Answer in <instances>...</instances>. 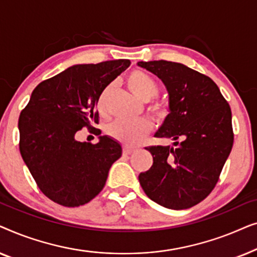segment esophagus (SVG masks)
<instances>
[{
    "label": "esophagus",
    "mask_w": 257,
    "mask_h": 257,
    "mask_svg": "<svg viewBox=\"0 0 257 257\" xmlns=\"http://www.w3.org/2000/svg\"><path fill=\"white\" fill-rule=\"evenodd\" d=\"M135 149H132V147H127V146H124L122 147V153L124 154H132L135 152Z\"/></svg>",
    "instance_id": "obj_1"
}]
</instances>
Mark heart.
Instances as JSON below:
<instances>
[{
    "instance_id": "obj_1",
    "label": "heart",
    "mask_w": 257,
    "mask_h": 257,
    "mask_svg": "<svg viewBox=\"0 0 257 257\" xmlns=\"http://www.w3.org/2000/svg\"><path fill=\"white\" fill-rule=\"evenodd\" d=\"M126 85L133 94L139 99L149 101L147 111L158 120H164L170 113V107L165 101L154 98L159 93V84L149 73L142 70H133L126 77ZM110 86L101 91L97 100V108L100 113L106 110V98ZM152 121L147 118L133 119H117L107 126L106 132L112 138L118 140L127 146L138 145L145 139V137L152 131Z\"/></svg>"
}]
</instances>
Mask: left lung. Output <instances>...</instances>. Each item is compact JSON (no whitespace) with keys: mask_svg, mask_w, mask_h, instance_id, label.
<instances>
[{"mask_svg":"<svg viewBox=\"0 0 257 257\" xmlns=\"http://www.w3.org/2000/svg\"><path fill=\"white\" fill-rule=\"evenodd\" d=\"M159 77L170 96V113L156 133L174 147H146L153 157L139 174L144 192L171 209L198 205L210 194L234 143L231 111L215 83L181 63L138 62Z\"/></svg>","mask_w":257,"mask_h":257,"instance_id":"obj_1","label":"left lung"}]
</instances>
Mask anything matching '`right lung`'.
Masks as SVG:
<instances>
[{"label": "right lung", "instance_id": "add662e5", "mask_svg": "<svg viewBox=\"0 0 257 257\" xmlns=\"http://www.w3.org/2000/svg\"><path fill=\"white\" fill-rule=\"evenodd\" d=\"M131 64L130 59L73 65L35 87L19 119L20 152L42 193L65 207L85 205L99 194L121 146L107 136L76 140L86 127L100 130L96 110L105 87Z\"/></svg>", "mask_w": 257, "mask_h": 257}]
</instances>
